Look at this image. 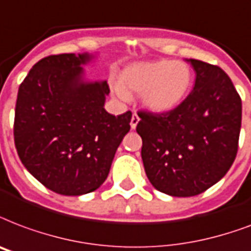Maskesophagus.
<instances>
[{"mask_svg":"<svg viewBox=\"0 0 251 251\" xmlns=\"http://www.w3.org/2000/svg\"><path fill=\"white\" fill-rule=\"evenodd\" d=\"M138 122H139L138 114L134 112L133 116H131V121H130V126H131V129H135V127H137V125H138Z\"/></svg>","mask_w":251,"mask_h":251,"instance_id":"obj_1","label":"esophagus"}]
</instances>
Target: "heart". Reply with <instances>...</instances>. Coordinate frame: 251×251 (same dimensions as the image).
Listing matches in <instances>:
<instances>
[{
	"label": "heart",
	"instance_id": "b5f03b06",
	"mask_svg": "<svg viewBox=\"0 0 251 251\" xmlns=\"http://www.w3.org/2000/svg\"><path fill=\"white\" fill-rule=\"evenodd\" d=\"M191 67L179 60L137 63L121 74L114 91L122 99L127 93H141L142 104L151 112L164 113L177 108L192 87Z\"/></svg>",
	"mask_w": 251,
	"mask_h": 251
}]
</instances>
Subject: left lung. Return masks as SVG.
<instances>
[{
    "label": "left lung",
    "instance_id": "obj_1",
    "mask_svg": "<svg viewBox=\"0 0 251 251\" xmlns=\"http://www.w3.org/2000/svg\"><path fill=\"white\" fill-rule=\"evenodd\" d=\"M196 81L170 112L139 110L137 133L149 180L163 194H201L232 167L238 151L242 104L232 80L220 67L191 59Z\"/></svg>",
    "mask_w": 251,
    "mask_h": 251
}]
</instances>
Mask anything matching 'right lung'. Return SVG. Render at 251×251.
Here are the masks:
<instances>
[{
  "label": "right lung",
  "instance_id": "obj_1",
  "mask_svg": "<svg viewBox=\"0 0 251 251\" xmlns=\"http://www.w3.org/2000/svg\"><path fill=\"white\" fill-rule=\"evenodd\" d=\"M88 53H59L34 64L15 104L14 143L21 162L46 188L66 196L89 194L108 177L130 130L131 112L104 109L109 85L83 83Z\"/></svg>",
  "mask_w": 251,
  "mask_h": 251
}]
</instances>
